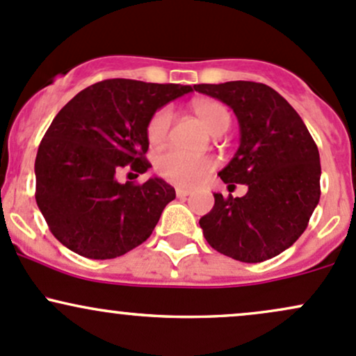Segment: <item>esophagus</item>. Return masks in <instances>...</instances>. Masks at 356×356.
Returning <instances> with one entry per match:
<instances>
[{
  "label": "esophagus",
  "mask_w": 356,
  "mask_h": 356,
  "mask_svg": "<svg viewBox=\"0 0 356 356\" xmlns=\"http://www.w3.org/2000/svg\"><path fill=\"white\" fill-rule=\"evenodd\" d=\"M190 195V190L188 188H177V197L178 198H185Z\"/></svg>",
  "instance_id": "esophagus-1"
}]
</instances>
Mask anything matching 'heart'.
I'll return each mask as SVG.
<instances>
[{
	"instance_id": "heart-1",
	"label": "heart",
	"mask_w": 356,
	"mask_h": 356,
	"mask_svg": "<svg viewBox=\"0 0 356 356\" xmlns=\"http://www.w3.org/2000/svg\"><path fill=\"white\" fill-rule=\"evenodd\" d=\"M195 115L200 118L205 129L213 136H220L231 125V113L224 103L216 100L193 102ZM173 124V112L170 106H161L152 113L147 122L146 136L152 146H159L168 139ZM213 170V159L209 156H190L177 149L159 152L156 158V171L159 177L175 185L188 186L200 181L205 175Z\"/></svg>"
}]
</instances>
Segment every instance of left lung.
Returning a JSON list of instances; mask_svg holds the SVG:
<instances>
[{"label": "left lung", "mask_w": 356, "mask_h": 356, "mask_svg": "<svg viewBox=\"0 0 356 356\" xmlns=\"http://www.w3.org/2000/svg\"><path fill=\"white\" fill-rule=\"evenodd\" d=\"M234 110L241 144L219 171L229 186H248L244 197L224 198L200 219L216 251L244 263H259L292 246L319 204V151L299 113L273 88L254 81L193 85Z\"/></svg>", "instance_id": "8db88e82"}]
</instances>
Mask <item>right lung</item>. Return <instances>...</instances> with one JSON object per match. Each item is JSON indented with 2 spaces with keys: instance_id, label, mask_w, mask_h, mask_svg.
Masks as SVG:
<instances>
[{
  "instance_id": "obj_1",
  "label": "right lung",
  "mask_w": 356,
  "mask_h": 356,
  "mask_svg": "<svg viewBox=\"0 0 356 356\" xmlns=\"http://www.w3.org/2000/svg\"><path fill=\"white\" fill-rule=\"evenodd\" d=\"M190 91L192 86L105 79L60 108L35 158V200L59 243L85 258L110 259L152 234L177 197L175 188L161 178L118 183L117 173H146L149 118Z\"/></svg>"
}]
</instances>
